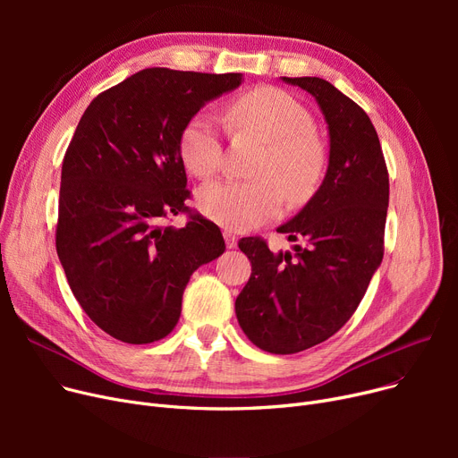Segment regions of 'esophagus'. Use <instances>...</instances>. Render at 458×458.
Masks as SVG:
<instances>
[{"instance_id":"obj_1","label":"esophagus","mask_w":458,"mask_h":458,"mask_svg":"<svg viewBox=\"0 0 458 458\" xmlns=\"http://www.w3.org/2000/svg\"><path fill=\"white\" fill-rule=\"evenodd\" d=\"M225 242H226V247H228V249H235V247H237V235L226 230V232H225Z\"/></svg>"}]
</instances>
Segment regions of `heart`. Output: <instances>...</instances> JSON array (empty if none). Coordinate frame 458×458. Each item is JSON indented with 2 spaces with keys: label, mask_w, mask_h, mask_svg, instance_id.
Segmentation results:
<instances>
[{
  "label": "heart",
  "mask_w": 458,
  "mask_h": 458,
  "mask_svg": "<svg viewBox=\"0 0 458 458\" xmlns=\"http://www.w3.org/2000/svg\"><path fill=\"white\" fill-rule=\"evenodd\" d=\"M239 128L269 142L258 176L263 180H215L199 191V208L226 230H252L280 215L284 193L292 202L311 197L325 173V148L310 111L276 87L249 90L232 106ZM180 157L189 171L208 178L223 161V133L216 116L199 111L180 133Z\"/></svg>",
  "instance_id": "1"
}]
</instances>
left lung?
Wrapping results in <instances>:
<instances>
[{
    "label": "left lung",
    "mask_w": 458,
    "mask_h": 458,
    "mask_svg": "<svg viewBox=\"0 0 458 458\" xmlns=\"http://www.w3.org/2000/svg\"><path fill=\"white\" fill-rule=\"evenodd\" d=\"M318 100L330 135L321 187L278 226L293 252H271L261 237L239 242L252 273L235 316L261 351L293 354L338 332L364 299L384 256L390 180L366 111L321 78H282Z\"/></svg>",
    "instance_id": "obj_1"
}]
</instances>
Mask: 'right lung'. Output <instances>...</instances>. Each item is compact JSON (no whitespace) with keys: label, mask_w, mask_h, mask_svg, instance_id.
I'll use <instances>...</instances> for the list:
<instances>
[{"label":"right lung","mask_w":458,"mask_h":458,"mask_svg":"<svg viewBox=\"0 0 458 458\" xmlns=\"http://www.w3.org/2000/svg\"><path fill=\"white\" fill-rule=\"evenodd\" d=\"M242 74L144 68L85 109L61 171L55 247L72 293L113 338L152 344L176 327L185 285L226 245L189 213L180 133ZM187 212L183 229L162 225Z\"/></svg>","instance_id":"1"}]
</instances>
